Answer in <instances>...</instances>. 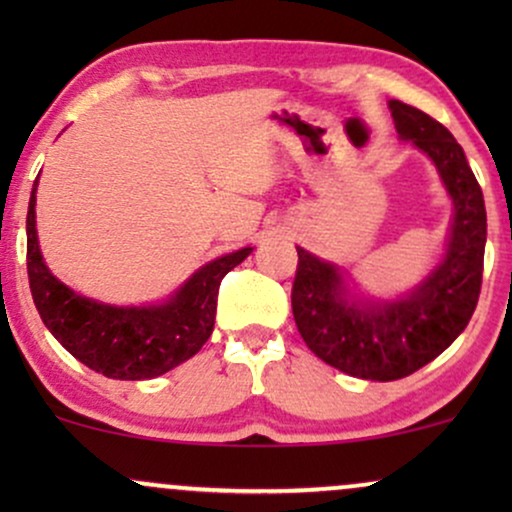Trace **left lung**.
Here are the masks:
<instances>
[{
    "instance_id": "left-lung-1",
    "label": "left lung",
    "mask_w": 512,
    "mask_h": 512,
    "mask_svg": "<svg viewBox=\"0 0 512 512\" xmlns=\"http://www.w3.org/2000/svg\"><path fill=\"white\" fill-rule=\"evenodd\" d=\"M397 134L436 163L455 204L448 250L431 274L397 301H354L334 264L298 250L291 308L317 358L363 380H399L424 368L460 337L481 291L486 245L484 195L462 146L419 108L390 101Z\"/></svg>"
}]
</instances>
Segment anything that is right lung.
Instances as JSON below:
<instances>
[{"instance_id": "add662e5", "label": "right lung", "mask_w": 512, "mask_h": 512, "mask_svg": "<svg viewBox=\"0 0 512 512\" xmlns=\"http://www.w3.org/2000/svg\"><path fill=\"white\" fill-rule=\"evenodd\" d=\"M35 180L26 216V264L33 303L45 327L84 366L105 378L149 380L180 366L214 332L221 279L252 248L204 264L173 298L161 305L117 308L79 296L45 267L35 233Z\"/></svg>"}]
</instances>
